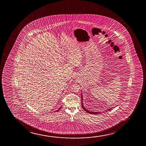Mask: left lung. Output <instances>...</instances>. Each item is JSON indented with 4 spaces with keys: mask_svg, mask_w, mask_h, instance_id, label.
<instances>
[{
    "mask_svg": "<svg viewBox=\"0 0 146 146\" xmlns=\"http://www.w3.org/2000/svg\"><path fill=\"white\" fill-rule=\"evenodd\" d=\"M83 97H82V96H81V98H82V108H83L84 109V110L86 111V112H88V113H89V114H101V113H102V112H91V111H88L87 110H86V109L85 108V107H84V106H83ZM111 109H112V108H110V109H108V111H110L111 110ZM106 111H105V112H106Z\"/></svg>",
    "mask_w": 146,
    "mask_h": 146,
    "instance_id": "left-lung-1",
    "label": "left lung"
}]
</instances>
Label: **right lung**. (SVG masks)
I'll list each match as a JSON object with an SVG mask.
<instances>
[{
    "mask_svg": "<svg viewBox=\"0 0 146 146\" xmlns=\"http://www.w3.org/2000/svg\"><path fill=\"white\" fill-rule=\"evenodd\" d=\"M60 108H61V107H60V108H59V109H58V110H57V111H58V110H60ZM56 111H55V112H56Z\"/></svg>",
    "mask_w": 146,
    "mask_h": 146,
    "instance_id": "1",
    "label": "right lung"
}]
</instances>
